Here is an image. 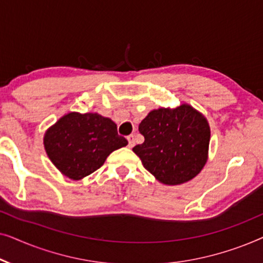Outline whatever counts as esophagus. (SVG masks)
<instances>
[{"instance_id": "esophagus-1", "label": "esophagus", "mask_w": 263, "mask_h": 263, "mask_svg": "<svg viewBox=\"0 0 263 263\" xmlns=\"http://www.w3.org/2000/svg\"><path fill=\"white\" fill-rule=\"evenodd\" d=\"M127 139H128V142H129V145H128V146L130 147V148H132V147L134 146V143H135V142H134V135H129Z\"/></svg>"}]
</instances>
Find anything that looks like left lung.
Masks as SVG:
<instances>
[{
  "instance_id": "obj_1",
  "label": "left lung",
  "mask_w": 263,
  "mask_h": 263,
  "mask_svg": "<svg viewBox=\"0 0 263 263\" xmlns=\"http://www.w3.org/2000/svg\"><path fill=\"white\" fill-rule=\"evenodd\" d=\"M145 138L133 151L158 182L178 185L196 177L208 160L211 128L189 104L149 111L139 124Z\"/></svg>"
}]
</instances>
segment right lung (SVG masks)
I'll list each match as a JSON object with an SVG mask.
<instances>
[{
  "instance_id": "1",
  "label": "right lung",
  "mask_w": 263,
  "mask_h": 263,
  "mask_svg": "<svg viewBox=\"0 0 263 263\" xmlns=\"http://www.w3.org/2000/svg\"><path fill=\"white\" fill-rule=\"evenodd\" d=\"M49 159L66 177L79 181L102 166L106 158L128 145L112 120L97 112H68L45 132Z\"/></svg>"
}]
</instances>
